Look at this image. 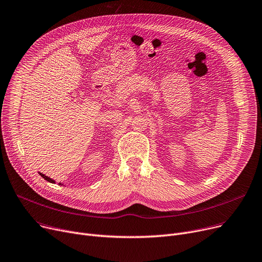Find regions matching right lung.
Returning a JSON list of instances; mask_svg holds the SVG:
<instances>
[{
  "instance_id": "obj_1",
  "label": "right lung",
  "mask_w": 262,
  "mask_h": 262,
  "mask_svg": "<svg viewBox=\"0 0 262 262\" xmlns=\"http://www.w3.org/2000/svg\"><path fill=\"white\" fill-rule=\"evenodd\" d=\"M39 173H40V176H41V177H43V178H44L45 180H47L48 182H50V183H55V182H56L54 179H51V178H49V177L45 176L44 173H42V172H39ZM59 184H60V185H63V184H61V183H59Z\"/></svg>"
}]
</instances>
